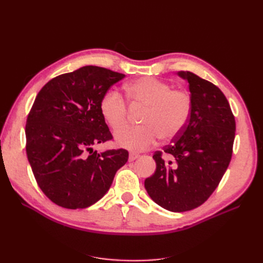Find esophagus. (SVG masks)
Returning a JSON list of instances; mask_svg holds the SVG:
<instances>
[{
    "label": "esophagus",
    "mask_w": 263,
    "mask_h": 263,
    "mask_svg": "<svg viewBox=\"0 0 263 263\" xmlns=\"http://www.w3.org/2000/svg\"><path fill=\"white\" fill-rule=\"evenodd\" d=\"M139 157V155H137V154H134V153H130L129 154V158H128V160L129 161H134V160H136V159Z\"/></svg>",
    "instance_id": "esophagus-1"
}]
</instances>
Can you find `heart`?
I'll return each mask as SVG.
<instances>
[{
	"instance_id": "1",
	"label": "heart",
	"mask_w": 263,
	"mask_h": 263,
	"mask_svg": "<svg viewBox=\"0 0 263 263\" xmlns=\"http://www.w3.org/2000/svg\"><path fill=\"white\" fill-rule=\"evenodd\" d=\"M125 95L132 105L144 107L142 125L125 128L128 117L123 95L110 90L102 98L100 109L109 128L116 133L119 146L130 150H145L154 146L158 138L171 140L178 137L192 114V97L186 90L172 89L168 82L145 77L125 85Z\"/></svg>"
}]
</instances>
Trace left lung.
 <instances>
[{
    "instance_id": "obj_1",
    "label": "left lung",
    "mask_w": 263,
    "mask_h": 263,
    "mask_svg": "<svg viewBox=\"0 0 263 263\" xmlns=\"http://www.w3.org/2000/svg\"><path fill=\"white\" fill-rule=\"evenodd\" d=\"M179 76L189 82L193 107L190 121L171 145L154 154L155 174L145 180L154 202L171 212L198 208L213 194L232 160L235 116L218 87L190 71ZM163 153L176 162L165 163Z\"/></svg>"
}]
</instances>
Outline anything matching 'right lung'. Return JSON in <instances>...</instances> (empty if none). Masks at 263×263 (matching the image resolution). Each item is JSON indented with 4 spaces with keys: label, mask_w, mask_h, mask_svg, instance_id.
<instances>
[{
    "label": "right lung",
    "mask_w": 263,
    "mask_h": 263,
    "mask_svg": "<svg viewBox=\"0 0 263 263\" xmlns=\"http://www.w3.org/2000/svg\"><path fill=\"white\" fill-rule=\"evenodd\" d=\"M124 77L85 66L51 79L37 94L25 127L26 154L38 186L61 208L85 209L98 202L128 160L123 148L100 154L92 149L113 139L100 104Z\"/></svg>",
    "instance_id": "obj_1"
}]
</instances>
